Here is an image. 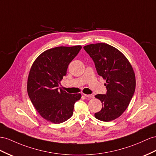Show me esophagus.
Instances as JSON below:
<instances>
[{"instance_id": "1", "label": "esophagus", "mask_w": 156, "mask_h": 156, "mask_svg": "<svg viewBox=\"0 0 156 156\" xmlns=\"http://www.w3.org/2000/svg\"><path fill=\"white\" fill-rule=\"evenodd\" d=\"M84 94V96H85L86 97H88V98H94L93 94Z\"/></svg>"}]
</instances>
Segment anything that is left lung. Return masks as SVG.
Wrapping results in <instances>:
<instances>
[{
	"label": "left lung",
	"instance_id": "8db88e82",
	"mask_svg": "<svg viewBox=\"0 0 156 156\" xmlns=\"http://www.w3.org/2000/svg\"><path fill=\"white\" fill-rule=\"evenodd\" d=\"M94 62L98 74L106 80L107 92L95 97L102 108L94 117L102 121L119 117L127 108L134 93L135 75L130 62L119 50L106 43L90 44L83 47Z\"/></svg>",
	"mask_w": 156,
	"mask_h": 156
}]
</instances>
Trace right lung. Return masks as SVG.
Masks as SVG:
<instances>
[{
  "label": "right lung",
  "mask_w": 156,
  "mask_h": 156,
  "mask_svg": "<svg viewBox=\"0 0 156 156\" xmlns=\"http://www.w3.org/2000/svg\"><path fill=\"white\" fill-rule=\"evenodd\" d=\"M81 48L78 45L46 50L38 56L29 71V97L41 116L53 123H61L69 119L75 102L81 97V94H69L59 87L69 63Z\"/></svg>",
  "instance_id": "right-lung-1"
}]
</instances>
